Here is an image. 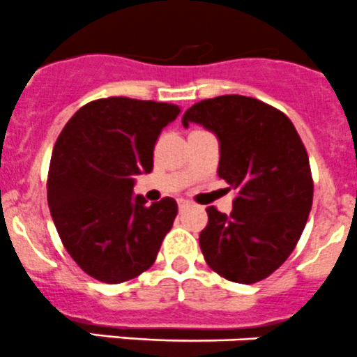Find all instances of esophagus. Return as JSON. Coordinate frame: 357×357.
<instances>
[{
    "label": "esophagus",
    "instance_id": "34e87169",
    "mask_svg": "<svg viewBox=\"0 0 357 357\" xmlns=\"http://www.w3.org/2000/svg\"><path fill=\"white\" fill-rule=\"evenodd\" d=\"M178 206H179V211H183V209H185V207L190 206V202H188V200H185V199H179L178 200Z\"/></svg>",
    "mask_w": 357,
    "mask_h": 357
}]
</instances>
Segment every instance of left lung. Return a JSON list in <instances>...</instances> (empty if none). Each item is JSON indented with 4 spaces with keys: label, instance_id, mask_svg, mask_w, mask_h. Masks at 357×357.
<instances>
[{
    "label": "left lung",
    "instance_id": "8db88e82",
    "mask_svg": "<svg viewBox=\"0 0 357 357\" xmlns=\"http://www.w3.org/2000/svg\"><path fill=\"white\" fill-rule=\"evenodd\" d=\"M220 141L218 176L237 192L230 214L207 207L204 259L221 278L255 284L288 259L312 207L309 155L291 120L245 96L204 99L183 115Z\"/></svg>",
    "mask_w": 357,
    "mask_h": 357
}]
</instances>
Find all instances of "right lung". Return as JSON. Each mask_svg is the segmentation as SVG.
Segmentation results:
<instances>
[{
    "instance_id": "right-lung-1",
    "label": "right lung",
    "mask_w": 357,
    "mask_h": 357,
    "mask_svg": "<svg viewBox=\"0 0 357 357\" xmlns=\"http://www.w3.org/2000/svg\"><path fill=\"white\" fill-rule=\"evenodd\" d=\"M179 106L106 98L82 106L55 141L47 199L57 234L85 274L108 284L137 278L155 263L178 204L146 206L134 176L151 172L153 148Z\"/></svg>"
}]
</instances>
